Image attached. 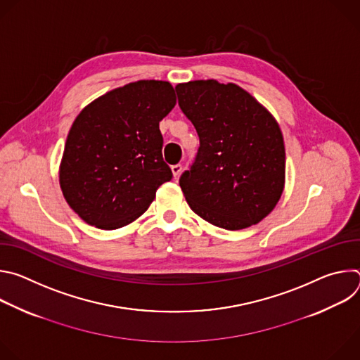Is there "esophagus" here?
Instances as JSON below:
<instances>
[{"instance_id": "34e87169", "label": "esophagus", "mask_w": 360, "mask_h": 360, "mask_svg": "<svg viewBox=\"0 0 360 360\" xmlns=\"http://www.w3.org/2000/svg\"><path fill=\"white\" fill-rule=\"evenodd\" d=\"M182 172V165L181 164H176V165H172V174H174V176L176 178V176H179V174Z\"/></svg>"}]
</instances>
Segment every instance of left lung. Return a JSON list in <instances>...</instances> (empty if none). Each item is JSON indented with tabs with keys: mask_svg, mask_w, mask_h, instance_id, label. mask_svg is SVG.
I'll list each match as a JSON object with an SVG mask.
<instances>
[{
	"mask_svg": "<svg viewBox=\"0 0 360 360\" xmlns=\"http://www.w3.org/2000/svg\"><path fill=\"white\" fill-rule=\"evenodd\" d=\"M175 91L199 136L195 161L179 178L191 210L228 231L261 222L276 207L285 185L278 122L235 84L189 81Z\"/></svg>",
	"mask_w": 360,
	"mask_h": 360,
	"instance_id": "1",
	"label": "left lung"
}]
</instances>
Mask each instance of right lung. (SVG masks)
Returning a JSON list of instances; mask_svg holds the SVG:
<instances>
[{
	"label": "right lung",
	"mask_w": 360,
	"mask_h": 360,
	"mask_svg": "<svg viewBox=\"0 0 360 360\" xmlns=\"http://www.w3.org/2000/svg\"><path fill=\"white\" fill-rule=\"evenodd\" d=\"M176 96L167 81H136L86 105L67 136L60 167L65 200L86 224L118 229L139 218L172 179L160 122Z\"/></svg>",
	"instance_id": "1"
}]
</instances>
